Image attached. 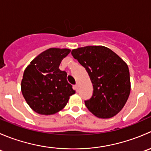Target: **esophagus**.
<instances>
[{"mask_svg": "<svg viewBox=\"0 0 151 151\" xmlns=\"http://www.w3.org/2000/svg\"><path fill=\"white\" fill-rule=\"evenodd\" d=\"M74 88H75V90L76 91H78V88H79V85H78V84H76L75 85V86H74Z\"/></svg>", "mask_w": 151, "mask_h": 151, "instance_id": "1", "label": "esophagus"}]
</instances>
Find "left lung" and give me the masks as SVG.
Returning <instances> with one entry per match:
<instances>
[{
	"mask_svg": "<svg viewBox=\"0 0 151 151\" xmlns=\"http://www.w3.org/2000/svg\"><path fill=\"white\" fill-rule=\"evenodd\" d=\"M71 55L88 73L93 91L85 101L90 112L100 118L118 114L127 101L131 91L127 64L110 49L87 46L74 49Z\"/></svg>",
	"mask_w": 151,
	"mask_h": 151,
	"instance_id": "left-lung-1",
	"label": "left lung"
}]
</instances>
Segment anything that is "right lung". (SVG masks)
<instances>
[{
    "instance_id": "obj_1",
    "label": "right lung",
    "mask_w": 151,
    "mask_h": 151,
    "mask_svg": "<svg viewBox=\"0 0 151 151\" xmlns=\"http://www.w3.org/2000/svg\"><path fill=\"white\" fill-rule=\"evenodd\" d=\"M69 49L50 48L35 58L24 71L21 91L30 107L41 115H52L65 107L75 93L59 68Z\"/></svg>"
}]
</instances>
